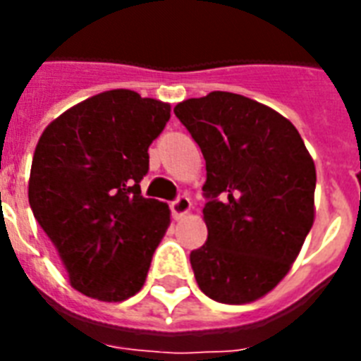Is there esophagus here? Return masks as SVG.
Returning a JSON list of instances; mask_svg holds the SVG:
<instances>
[{
    "label": "esophagus",
    "mask_w": 361,
    "mask_h": 361,
    "mask_svg": "<svg viewBox=\"0 0 361 361\" xmlns=\"http://www.w3.org/2000/svg\"><path fill=\"white\" fill-rule=\"evenodd\" d=\"M170 209H172V215H174L176 219H180V217H183V215L191 212V200L185 195H180L174 202L170 204Z\"/></svg>",
    "instance_id": "esophagus-1"
}]
</instances>
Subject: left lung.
Returning <instances> with one entry per match:
<instances>
[{
    "instance_id": "8db88e82",
    "label": "left lung",
    "mask_w": 361,
    "mask_h": 361,
    "mask_svg": "<svg viewBox=\"0 0 361 361\" xmlns=\"http://www.w3.org/2000/svg\"><path fill=\"white\" fill-rule=\"evenodd\" d=\"M174 114L206 159L198 286L215 302H255L288 274L313 226V159L290 121L238 93L187 99Z\"/></svg>"
}]
</instances>
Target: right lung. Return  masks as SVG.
Masks as SVG:
<instances>
[{
	"label": "right lung",
	"mask_w": 361,
	"mask_h": 361,
	"mask_svg": "<svg viewBox=\"0 0 361 361\" xmlns=\"http://www.w3.org/2000/svg\"><path fill=\"white\" fill-rule=\"evenodd\" d=\"M170 120V104L110 90L56 118L39 138L27 197L76 290L123 302L146 281L170 225V209L144 198L147 147Z\"/></svg>",
	"instance_id": "obj_1"
}]
</instances>
